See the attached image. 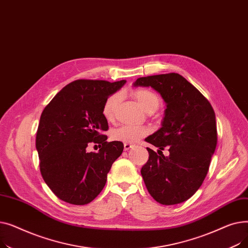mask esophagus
<instances>
[{"instance_id":"1","label":"esophagus","mask_w":248,"mask_h":248,"mask_svg":"<svg viewBox=\"0 0 248 248\" xmlns=\"http://www.w3.org/2000/svg\"><path fill=\"white\" fill-rule=\"evenodd\" d=\"M132 147H133V145L129 144V142H124V151L129 150Z\"/></svg>"}]
</instances>
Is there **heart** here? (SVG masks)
Returning <instances> with one entry per match:
<instances>
[{
    "mask_svg": "<svg viewBox=\"0 0 248 248\" xmlns=\"http://www.w3.org/2000/svg\"><path fill=\"white\" fill-rule=\"evenodd\" d=\"M134 96L140 103L141 108L148 111L150 109H157L159 107V97L155 95L153 91L148 89H138L134 91ZM121 100L120 93H113L109 95L102 107V113L108 121H112L114 117L115 109ZM148 133V128L142 125H133L126 124L119 128L114 129L111 133V139L113 140L123 141V142H134L146 136Z\"/></svg>",
    "mask_w": 248,
    "mask_h": 248,
    "instance_id": "b5f03b06",
    "label": "heart"
}]
</instances>
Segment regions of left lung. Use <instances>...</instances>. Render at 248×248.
I'll use <instances>...</instances> for the list:
<instances>
[{
    "label": "left lung",
    "mask_w": 248,
    "mask_h": 248,
    "mask_svg": "<svg viewBox=\"0 0 248 248\" xmlns=\"http://www.w3.org/2000/svg\"><path fill=\"white\" fill-rule=\"evenodd\" d=\"M134 86L152 87L167 107L162 126L145 140L159 148L158 153L167 146L170 155L166 157L147 148L149 160L140 170L146 187L160 204L184 202L202 185L216 149L213 108L178 73L140 77Z\"/></svg>",
    "instance_id": "left-lung-1"
}]
</instances>
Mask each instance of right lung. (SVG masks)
<instances>
[{
  "mask_svg": "<svg viewBox=\"0 0 248 248\" xmlns=\"http://www.w3.org/2000/svg\"><path fill=\"white\" fill-rule=\"evenodd\" d=\"M125 82L75 80L63 87L44 108L36 149L45 183L62 201L88 204L106 185L108 173L122 155L124 144L108 142L102 135L108 129L102 107ZM89 142L99 145L97 153L86 151Z\"/></svg>",
  "mask_w": 248,
  "mask_h": 248,
  "instance_id": "add662e5",
  "label": "right lung"
}]
</instances>
